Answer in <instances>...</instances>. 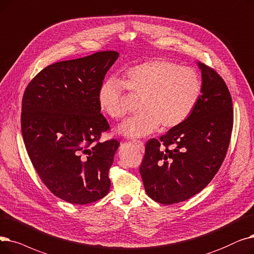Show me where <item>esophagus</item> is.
<instances>
[{
  "mask_svg": "<svg viewBox=\"0 0 254 254\" xmlns=\"http://www.w3.org/2000/svg\"><path fill=\"white\" fill-rule=\"evenodd\" d=\"M133 143L136 144V146L138 147V149H139L141 152H144V146H143V142H142L141 140L134 139V140H133Z\"/></svg>",
  "mask_w": 254,
  "mask_h": 254,
  "instance_id": "esophagus-1",
  "label": "esophagus"
}]
</instances>
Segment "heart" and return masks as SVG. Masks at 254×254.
Listing matches in <instances>:
<instances>
[{
	"mask_svg": "<svg viewBox=\"0 0 254 254\" xmlns=\"http://www.w3.org/2000/svg\"><path fill=\"white\" fill-rule=\"evenodd\" d=\"M125 77L126 84L117 77L106 79L99 89L98 101L108 116L119 120L127 113L123 102L125 88L141 96L139 111L142 113L127 119L119 127L121 134L132 138L147 136L160 125L171 129L185 122L202 91L195 70L164 59H153L131 67Z\"/></svg>",
	"mask_w": 254,
	"mask_h": 254,
	"instance_id": "obj_1",
	"label": "heart"
}]
</instances>
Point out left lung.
<instances>
[{"label": "left lung", "mask_w": 254, "mask_h": 254, "mask_svg": "<svg viewBox=\"0 0 254 254\" xmlns=\"http://www.w3.org/2000/svg\"><path fill=\"white\" fill-rule=\"evenodd\" d=\"M197 64L202 91L194 111L159 139L147 141L139 167L147 194L162 204L184 201L206 187L220 168L231 141V93L214 69Z\"/></svg>", "instance_id": "obj_1"}]
</instances>
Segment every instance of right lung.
I'll return each instance as SVG.
<instances>
[{
    "mask_svg": "<svg viewBox=\"0 0 254 254\" xmlns=\"http://www.w3.org/2000/svg\"><path fill=\"white\" fill-rule=\"evenodd\" d=\"M119 58L115 51L58 62L28 84L21 103V133L34 168L59 198L87 204L104 197L120 142H100L110 124L98 92Z\"/></svg>",
    "mask_w": 254,
    "mask_h": 254,
    "instance_id": "obj_1",
    "label": "right lung"
}]
</instances>
